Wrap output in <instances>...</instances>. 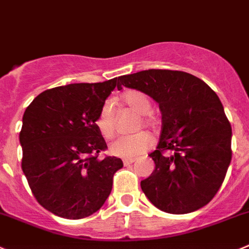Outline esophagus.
<instances>
[{
	"mask_svg": "<svg viewBox=\"0 0 249 249\" xmlns=\"http://www.w3.org/2000/svg\"><path fill=\"white\" fill-rule=\"evenodd\" d=\"M135 162V159H125L124 161H123V163H124V166H127V164H131Z\"/></svg>",
	"mask_w": 249,
	"mask_h": 249,
	"instance_id": "esophagus-1",
	"label": "esophagus"
}]
</instances>
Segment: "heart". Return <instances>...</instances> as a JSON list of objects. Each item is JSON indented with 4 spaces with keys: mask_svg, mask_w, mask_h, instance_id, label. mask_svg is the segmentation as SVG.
I'll return each mask as SVG.
<instances>
[{
    "mask_svg": "<svg viewBox=\"0 0 249 249\" xmlns=\"http://www.w3.org/2000/svg\"><path fill=\"white\" fill-rule=\"evenodd\" d=\"M122 101L125 106L129 107L131 110L141 115L140 120L142 125L150 126L153 124L152 118L150 113L152 110V104L150 98L145 93L140 90H127L123 93ZM141 123H139L140 126ZM96 126L103 138H110L114 134L115 129V111H114V104L110 99L102 104L96 119ZM152 138L145 131H139L131 135L118 136L109 146V151L111 155L122 159H134V157L142 155L152 146Z\"/></svg>",
    "mask_w": 249,
    "mask_h": 249,
    "instance_id": "heart-1",
    "label": "heart"
}]
</instances>
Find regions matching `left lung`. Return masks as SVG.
Instances as JSON below:
<instances>
[{
	"label": "left lung",
	"mask_w": 249,
	"mask_h": 249,
	"mask_svg": "<svg viewBox=\"0 0 249 249\" xmlns=\"http://www.w3.org/2000/svg\"><path fill=\"white\" fill-rule=\"evenodd\" d=\"M159 103L162 130L151 176L141 180L148 200L168 213H188L210 203L231 162L232 130L217 94L183 71L146 70L118 77Z\"/></svg>",
	"instance_id": "obj_1"
}]
</instances>
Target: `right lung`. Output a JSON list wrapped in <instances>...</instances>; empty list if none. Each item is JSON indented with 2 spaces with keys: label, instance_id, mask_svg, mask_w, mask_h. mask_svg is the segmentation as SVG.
Instances as JSON below:
<instances>
[{
  "label": "right lung",
  "instance_id": "obj_1",
  "mask_svg": "<svg viewBox=\"0 0 249 249\" xmlns=\"http://www.w3.org/2000/svg\"><path fill=\"white\" fill-rule=\"evenodd\" d=\"M118 78L44 90L25 109L19 132L22 169L38 203L64 219L87 217L103 206L123 167L96 126L102 104Z\"/></svg>",
  "mask_w": 249,
  "mask_h": 249
}]
</instances>
